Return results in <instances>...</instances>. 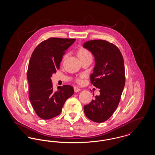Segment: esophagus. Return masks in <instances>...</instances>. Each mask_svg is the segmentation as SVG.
Returning a JSON list of instances; mask_svg holds the SVG:
<instances>
[{"instance_id":"obj_1","label":"esophagus","mask_w":155,"mask_h":155,"mask_svg":"<svg viewBox=\"0 0 155 155\" xmlns=\"http://www.w3.org/2000/svg\"><path fill=\"white\" fill-rule=\"evenodd\" d=\"M74 89L75 92H79L80 91V89L78 87H75L74 88Z\"/></svg>"}]
</instances>
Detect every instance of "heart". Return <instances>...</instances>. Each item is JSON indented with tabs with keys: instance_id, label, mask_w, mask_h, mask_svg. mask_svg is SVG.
Returning <instances> with one entry per match:
<instances>
[{
	"instance_id": "heart-1",
	"label": "heart",
	"mask_w": 155,
	"mask_h": 155,
	"mask_svg": "<svg viewBox=\"0 0 155 155\" xmlns=\"http://www.w3.org/2000/svg\"><path fill=\"white\" fill-rule=\"evenodd\" d=\"M77 54H78V56L80 59H83V58H87L88 56H91V53L89 52L87 49L83 48H81L78 51ZM65 57H66V56H64V58ZM83 77H84V76L81 75L80 77H79L77 79V82L79 84H82L83 82Z\"/></svg>"
}]
</instances>
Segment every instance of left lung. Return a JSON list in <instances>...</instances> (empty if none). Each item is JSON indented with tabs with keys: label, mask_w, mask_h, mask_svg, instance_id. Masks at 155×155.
<instances>
[{
	"label": "left lung",
	"mask_w": 155,
	"mask_h": 155,
	"mask_svg": "<svg viewBox=\"0 0 155 155\" xmlns=\"http://www.w3.org/2000/svg\"><path fill=\"white\" fill-rule=\"evenodd\" d=\"M83 47L95 58L91 81L100 89V95L84 106V110L91 120L102 123L110 117L120 102L125 85L124 59L116 45L104 40L89 41Z\"/></svg>",
	"instance_id": "left-lung-1"
}]
</instances>
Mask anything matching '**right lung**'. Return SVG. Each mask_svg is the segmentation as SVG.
<instances>
[{"label":"right lung","mask_w":155,"mask_h":155,"mask_svg":"<svg viewBox=\"0 0 155 155\" xmlns=\"http://www.w3.org/2000/svg\"><path fill=\"white\" fill-rule=\"evenodd\" d=\"M75 39L50 38L40 43L32 53L27 71L29 99L37 115L48 120L60 114L66 101L74 94L70 85L53 89L52 74L60 68L63 55Z\"/></svg>","instance_id":"right-lung-1"}]
</instances>
